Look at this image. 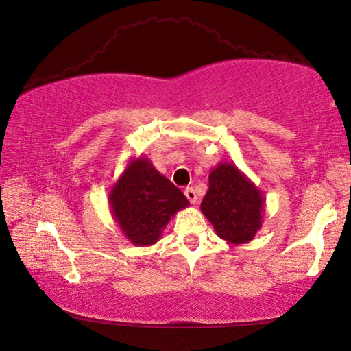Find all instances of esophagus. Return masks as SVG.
Returning <instances> with one entry per match:
<instances>
[{"label": "esophagus", "mask_w": 351, "mask_h": 351, "mask_svg": "<svg viewBox=\"0 0 351 351\" xmlns=\"http://www.w3.org/2000/svg\"><path fill=\"white\" fill-rule=\"evenodd\" d=\"M184 195H186L189 203H193V204L197 203V194H195V189L194 188H186V189H184Z\"/></svg>", "instance_id": "34e87169"}]
</instances>
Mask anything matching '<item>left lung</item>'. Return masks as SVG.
<instances>
[{"mask_svg": "<svg viewBox=\"0 0 351 351\" xmlns=\"http://www.w3.org/2000/svg\"><path fill=\"white\" fill-rule=\"evenodd\" d=\"M266 198L234 163L220 162L209 174L202 213L229 244H246L261 229Z\"/></svg>", "mask_w": 351, "mask_h": 351, "instance_id": "8db88e82", "label": "left lung"}]
</instances>
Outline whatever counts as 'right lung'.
I'll list each match as a JSON object with an SVG mask.
<instances>
[{"label": "right lung", "instance_id": "right-lung-1", "mask_svg": "<svg viewBox=\"0 0 351 351\" xmlns=\"http://www.w3.org/2000/svg\"><path fill=\"white\" fill-rule=\"evenodd\" d=\"M111 214L125 238L134 246H153L188 198L158 173L148 157L130 158L108 194Z\"/></svg>", "mask_w": 351, "mask_h": 351}]
</instances>
